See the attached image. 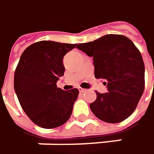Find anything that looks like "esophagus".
<instances>
[{"instance_id": "34e87169", "label": "esophagus", "mask_w": 154, "mask_h": 154, "mask_svg": "<svg viewBox=\"0 0 154 154\" xmlns=\"http://www.w3.org/2000/svg\"><path fill=\"white\" fill-rule=\"evenodd\" d=\"M78 90H79L80 92H85V91H86V89H84V88H82V87H79V88H78Z\"/></svg>"}]
</instances>
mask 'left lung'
<instances>
[{"instance_id": "obj_1", "label": "left lung", "mask_w": 154, "mask_h": 154, "mask_svg": "<svg viewBox=\"0 0 154 154\" xmlns=\"http://www.w3.org/2000/svg\"><path fill=\"white\" fill-rule=\"evenodd\" d=\"M77 48L93 57L95 77L106 81L107 92L96 91L90 104L95 116L118 123L131 116L145 90L144 61L134 43L125 36L108 34Z\"/></svg>"}]
</instances>
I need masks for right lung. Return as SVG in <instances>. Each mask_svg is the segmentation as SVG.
I'll return each instance as SVG.
<instances>
[{
    "label": "right lung",
    "mask_w": 154,
    "mask_h": 154,
    "mask_svg": "<svg viewBox=\"0 0 154 154\" xmlns=\"http://www.w3.org/2000/svg\"><path fill=\"white\" fill-rule=\"evenodd\" d=\"M77 44L42 40L22 54L14 76V88L23 110L38 126L54 129L70 117L79 91L57 87L65 68L63 56Z\"/></svg>",
    "instance_id": "obj_1"
}]
</instances>
